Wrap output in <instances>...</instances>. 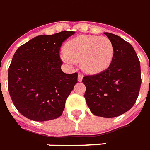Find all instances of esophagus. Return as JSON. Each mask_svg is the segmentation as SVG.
I'll list each match as a JSON object with an SVG mask.
<instances>
[{
	"instance_id": "esophagus-1",
	"label": "esophagus",
	"mask_w": 150,
	"mask_h": 150,
	"mask_svg": "<svg viewBox=\"0 0 150 150\" xmlns=\"http://www.w3.org/2000/svg\"><path fill=\"white\" fill-rule=\"evenodd\" d=\"M82 78H83V75H82L81 73H79V75H78V81H79V82H82Z\"/></svg>"
}]
</instances>
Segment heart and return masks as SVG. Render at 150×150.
<instances>
[{
    "label": "heart",
    "mask_w": 150,
    "mask_h": 150,
    "mask_svg": "<svg viewBox=\"0 0 150 150\" xmlns=\"http://www.w3.org/2000/svg\"><path fill=\"white\" fill-rule=\"evenodd\" d=\"M64 49V61L67 63L81 61L82 69L89 73L105 70L114 55L113 43L106 36L81 35L68 41Z\"/></svg>",
    "instance_id": "obj_1"
}]
</instances>
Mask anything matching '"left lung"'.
Listing matches in <instances>:
<instances>
[{
	"label": "left lung",
	"mask_w": 150,
	"mask_h": 150,
	"mask_svg": "<svg viewBox=\"0 0 150 150\" xmlns=\"http://www.w3.org/2000/svg\"><path fill=\"white\" fill-rule=\"evenodd\" d=\"M113 43L114 55L107 69L83 77L85 98L96 116L115 117L135 103L142 83L140 61L130 43L110 33H104Z\"/></svg>",
	"instance_id": "obj_1"
}]
</instances>
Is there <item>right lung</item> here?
<instances>
[{"mask_svg":"<svg viewBox=\"0 0 150 150\" xmlns=\"http://www.w3.org/2000/svg\"><path fill=\"white\" fill-rule=\"evenodd\" d=\"M74 33L40 35L15 51L8 69V91L16 109L27 118L50 121L63 113L66 100L78 82V73L62 71L60 49Z\"/></svg>","mask_w":150,"mask_h":150,"instance_id":"right-lung-1","label":"right lung"}]
</instances>
